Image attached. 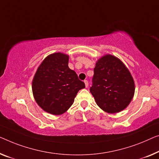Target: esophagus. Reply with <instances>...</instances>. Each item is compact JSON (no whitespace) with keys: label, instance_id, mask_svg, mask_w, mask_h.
<instances>
[{"label":"esophagus","instance_id":"1","mask_svg":"<svg viewBox=\"0 0 159 159\" xmlns=\"http://www.w3.org/2000/svg\"><path fill=\"white\" fill-rule=\"evenodd\" d=\"M84 84H85V86H86V88L89 86V81H88L87 80H84Z\"/></svg>","mask_w":159,"mask_h":159}]
</instances>
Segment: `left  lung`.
Instances as JSON below:
<instances>
[{
    "mask_svg": "<svg viewBox=\"0 0 159 159\" xmlns=\"http://www.w3.org/2000/svg\"><path fill=\"white\" fill-rule=\"evenodd\" d=\"M90 92L103 111L116 113L125 109L135 91L134 80L121 61L112 55L98 59L94 68Z\"/></svg>",
    "mask_w": 159,
    "mask_h": 159,
    "instance_id": "left-lung-1",
    "label": "left lung"
}]
</instances>
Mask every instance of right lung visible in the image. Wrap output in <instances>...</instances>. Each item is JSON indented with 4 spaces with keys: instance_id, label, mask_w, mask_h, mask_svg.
Returning a JSON list of instances; mask_svg holds the SVG:
<instances>
[{
    "instance_id": "1",
    "label": "right lung",
    "mask_w": 159,
    "mask_h": 159,
    "mask_svg": "<svg viewBox=\"0 0 159 159\" xmlns=\"http://www.w3.org/2000/svg\"><path fill=\"white\" fill-rule=\"evenodd\" d=\"M69 56L62 53L51 54L38 68L32 82L36 103L43 110L53 115L65 113L73 103L85 84L68 67Z\"/></svg>"
}]
</instances>
